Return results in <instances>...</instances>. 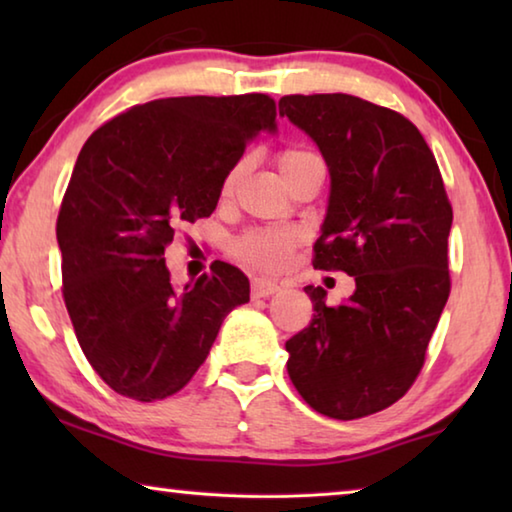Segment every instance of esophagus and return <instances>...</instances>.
<instances>
[{
  "mask_svg": "<svg viewBox=\"0 0 512 512\" xmlns=\"http://www.w3.org/2000/svg\"><path fill=\"white\" fill-rule=\"evenodd\" d=\"M277 291H280V284L273 280H266V277H255L253 284H250V293H253V298H268Z\"/></svg>",
  "mask_w": 512,
  "mask_h": 512,
  "instance_id": "esophagus-1",
  "label": "esophagus"
}]
</instances>
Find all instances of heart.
Instances as JSON below:
<instances>
[{
    "mask_svg": "<svg viewBox=\"0 0 512 512\" xmlns=\"http://www.w3.org/2000/svg\"><path fill=\"white\" fill-rule=\"evenodd\" d=\"M277 164H280V171L287 178L291 185L293 180L302 173L309 171L311 167H318L323 164V158L316 151L302 149V146H289L280 155H277ZM241 171H244V164H237L228 176L223 180V196H230L232 189H235L237 180L241 178ZM293 244H296V237L291 232L284 230H250L246 235H241L235 244H232V253L239 259H244L248 264L262 266V268H277L284 264V259L289 257Z\"/></svg>",
    "mask_w": 512,
    "mask_h": 512,
    "instance_id": "heart-1",
    "label": "heart"
}]
</instances>
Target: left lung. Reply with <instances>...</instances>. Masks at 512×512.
<instances>
[{
  "label": "left lung",
  "instance_id": "obj_1",
  "mask_svg": "<svg viewBox=\"0 0 512 512\" xmlns=\"http://www.w3.org/2000/svg\"><path fill=\"white\" fill-rule=\"evenodd\" d=\"M280 115L318 144L332 178L314 268L357 282L334 307L323 287H305L314 318L287 341V370L314 411L366 418L404 397L424 366L452 289V203L422 133L400 112L352 94H289Z\"/></svg>",
  "mask_w": 512,
  "mask_h": 512
}]
</instances>
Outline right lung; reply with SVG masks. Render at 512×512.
Returning <instances> with one entry per match:
<instances>
[{"instance_id":"1","label":"right lung","mask_w":512,"mask_h":512,"mask_svg":"<svg viewBox=\"0 0 512 512\" xmlns=\"http://www.w3.org/2000/svg\"><path fill=\"white\" fill-rule=\"evenodd\" d=\"M275 117L268 94L155 99L83 144L56 223L63 298L85 359L115 393H178L223 318L250 300L248 277L225 262L178 293L164 248L214 212L225 176Z\"/></svg>"}]
</instances>
